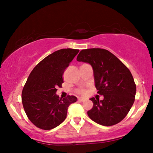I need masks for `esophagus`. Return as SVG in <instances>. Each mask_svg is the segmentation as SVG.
I'll return each mask as SVG.
<instances>
[{
    "instance_id": "1",
    "label": "esophagus",
    "mask_w": 153,
    "mask_h": 153,
    "mask_svg": "<svg viewBox=\"0 0 153 153\" xmlns=\"http://www.w3.org/2000/svg\"><path fill=\"white\" fill-rule=\"evenodd\" d=\"M78 100H79V102H82L85 101V100L84 99V98H82V97H79V99H78Z\"/></svg>"
}]
</instances>
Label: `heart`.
I'll return each instance as SVG.
<instances>
[{"mask_svg":"<svg viewBox=\"0 0 153 153\" xmlns=\"http://www.w3.org/2000/svg\"><path fill=\"white\" fill-rule=\"evenodd\" d=\"M76 92L78 94H80V95H83V94H85V91L84 88H79L78 90H77Z\"/></svg>","mask_w":153,"mask_h":153,"instance_id":"heart-1","label":"heart"}]
</instances>
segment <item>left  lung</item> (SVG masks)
I'll return each instance as SVG.
<instances>
[{
    "label": "left lung",
    "instance_id": "8db88e82",
    "mask_svg": "<svg viewBox=\"0 0 153 153\" xmlns=\"http://www.w3.org/2000/svg\"><path fill=\"white\" fill-rule=\"evenodd\" d=\"M76 60L92 66L97 93L104 96L102 100L90 99L93 106L87 112L88 116L104 126L120 123L135 100L137 88L130 71L110 51L99 48L81 50Z\"/></svg>",
    "mask_w": 153,
    "mask_h": 153
}]
</instances>
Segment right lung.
<instances>
[{"instance_id": "add662e5", "label": "right lung", "mask_w": 153, "mask_h": 153, "mask_svg": "<svg viewBox=\"0 0 153 153\" xmlns=\"http://www.w3.org/2000/svg\"><path fill=\"white\" fill-rule=\"evenodd\" d=\"M79 49H62L50 54L30 72L22 94L24 111L30 122L39 129L55 128L65 120L68 108L76 102L74 95L61 99L56 94L63 83L62 74Z\"/></svg>"}]
</instances>
